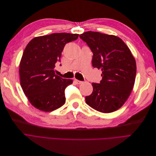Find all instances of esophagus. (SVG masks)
Returning <instances> with one entry per match:
<instances>
[{
	"label": "esophagus",
	"mask_w": 156,
	"mask_h": 156,
	"mask_svg": "<svg viewBox=\"0 0 156 156\" xmlns=\"http://www.w3.org/2000/svg\"><path fill=\"white\" fill-rule=\"evenodd\" d=\"M74 82H75V83H76L77 84H82V83H83L82 81L76 79H74Z\"/></svg>",
	"instance_id": "1"
}]
</instances>
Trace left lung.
<instances>
[{"label": "left lung", "instance_id": "8db88e82", "mask_svg": "<svg viewBox=\"0 0 156 156\" xmlns=\"http://www.w3.org/2000/svg\"><path fill=\"white\" fill-rule=\"evenodd\" d=\"M93 52L92 65L101 70L100 83H92L93 91L86 96L87 104L102 113L120 108L135 84L136 65L124 42L114 35L88 31L79 35Z\"/></svg>", "mask_w": 156, "mask_h": 156}]
</instances>
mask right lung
Masks as SVG:
<instances>
[{
	"instance_id": "add662e5",
	"label": "right lung",
	"mask_w": 156,
	"mask_h": 156,
	"mask_svg": "<svg viewBox=\"0 0 156 156\" xmlns=\"http://www.w3.org/2000/svg\"><path fill=\"white\" fill-rule=\"evenodd\" d=\"M78 37L77 34L55 33L36 37L27 44L19 66L20 84L35 108L51 112L65 104V90L73 80L56 75L55 67L65 44Z\"/></svg>"
}]
</instances>
